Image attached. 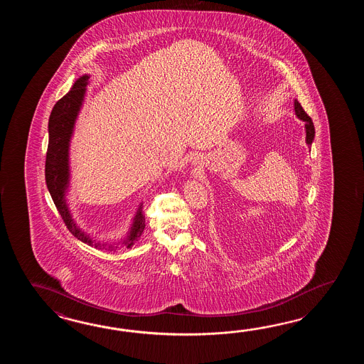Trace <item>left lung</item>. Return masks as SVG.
I'll return each mask as SVG.
<instances>
[{
	"label": "left lung",
	"mask_w": 364,
	"mask_h": 364,
	"mask_svg": "<svg viewBox=\"0 0 364 364\" xmlns=\"http://www.w3.org/2000/svg\"><path fill=\"white\" fill-rule=\"evenodd\" d=\"M294 109H295V114L298 116V118H301L302 121L306 122V143L311 146L312 144V140L315 138V127H314V122H312V119H311V117L304 112V109L302 108V105L298 102V101H294Z\"/></svg>",
	"instance_id": "left-lung-1"
}]
</instances>
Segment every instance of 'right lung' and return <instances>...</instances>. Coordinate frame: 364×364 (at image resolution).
Returning <instances> with one entry per match:
<instances>
[{
  "instance_id": "obj_1",
  "label": "right lung",
  "mask_w": 364,
  "mask_h": 364,
  "mask_svg": "<svg viewBox=\"0 0 364 364\" xmlns=\"http://www.w3.org/2000/svg\"><path fill=\"white\" fill-rule=\"evenodd\" d=\"M88 75L79 77L69 92L57 101L52 109L48 124L49 143L46 160V182L50 196L55 201V208L60 212L63 223L68 226L71 234L85 243L93 245L92 240L87 237L85 232H80L75 223L73 221L65 199L66 188L69 186L70 138L74 130V124L79 109L85 99V85H88ZM141 209L143 207L140 205L136 216L134 218L132 230L129 232L127 238L124 240L127 248L132 247L138 240L146 228ZM95 246L97 247L100 246V243H95ZM109 248H112V246H109Z\"/></svg>"
}]
</instances>
